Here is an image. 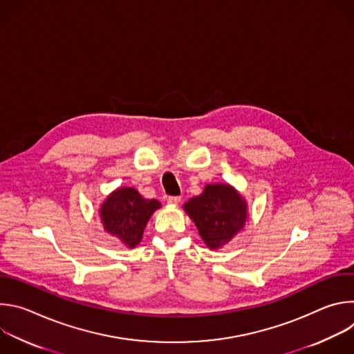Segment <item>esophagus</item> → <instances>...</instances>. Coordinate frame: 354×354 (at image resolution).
<instances>
[{
    "label": "esophagus",
    "instance_id": "34e87169",
    "mask_svg": "<svg viewBox=\"0 0 354 354\" xmlns=\"http://www.w3.org/2000/svg\"><path fill=\"white\" fill-rule=\"evenodd\" d=\"M167 201H168L169 205H174V206H176V205H179V203H180V197H179V196H169Z\"/></svg>",
    "mask_w": 354,
    "mask_h": 354
}]
</instances>
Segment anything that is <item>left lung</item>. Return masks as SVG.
<instances>
[{
	"instance_id": "1",
	"label": "left lung",
	"mask_w": 354,
	"mask_h": 354,
	"mask_svg": "<svg viewBox=\"0 0 354 354\" xmlns=\"http://www.w3.org/2000/svg\"><path fill=\"white\" fill-rule=\"evenodd\" d=\"M183 209L210 249L228 243L248 218L245 198L228 183L206 185L203 193L192 197Z\"/></svg>"
}]
</instances>
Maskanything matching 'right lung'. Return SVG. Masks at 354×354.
Here are the masks:
<instances>
[{"label":"right lung","mask_w":354,"mask_h":354,"mask_svg":"<svg viewBox=\"0 0 354 354\" xmlns=\"http://www.w3.org/2000/svg\"><path fill=\"white\" fill-rule=\"evenodd\" d=\"M160 207L158 200L144 198L134 187H119L106 197L99 216L106 232L134 248L140 243L149 217Z\"/></svg>","instance_id":"1"}]
</instances>
